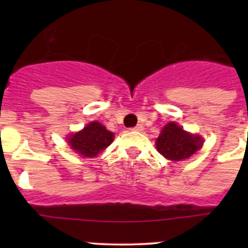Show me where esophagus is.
<instances>
[{
  "label": "esophagus",
  "mask_w": 248,
  "mask_h": 248,
  "mask_svg": "<svg viewBox=\"0 0 248 248\" xmlns=\"http://www.w3.org/2000/svg\"><path fill=\"white\" fill-rule=\"evenodd\" d=\"M142 129H144V127L141 126V124H137L136 127H133V128H131V131H136V132H141Z\"/></svg>",
  "instance_id": "34e87169"
}]
</instances>
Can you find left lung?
Masks as SVG:
<instances>
[{
	"mask_svg": "<svg viewBox=\"0 0 248 248\" xmlns=\"http://www.w3.org/2000/svg\"><path fill=\"white\" fill-rule=\"evenodd\" d=\"M202 146L201 136L188 133L175 122H169L162 128L156 139L157 151L167 159L177 162L189 158Z\"/></svg>",
	"mask_w": 248,
	"mask_h": 248,
	"instance_id": "1",
	"label": "left lung"
}]
</instances>
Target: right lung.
<instances>
[{"label":"right lung","instance_id":"obj_1","mask_svg":"<svg viewBox=\"0 0 248 248\" xmlns=\"http://www.w3.org/2000/svg\"><path fill=\"white\" fill-rule=\"evenodd\" d=\"M72 150L82 157L93 158L106 150L114 140V133L99 122H90L84 129L67 137Z\"/></svg>","mask_w":248,"mask_h":248}]
</instances>
